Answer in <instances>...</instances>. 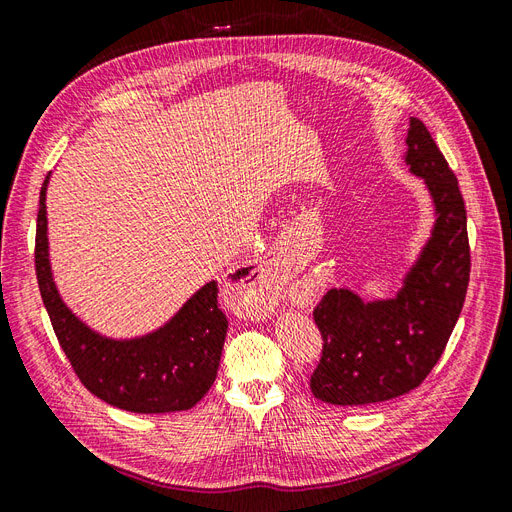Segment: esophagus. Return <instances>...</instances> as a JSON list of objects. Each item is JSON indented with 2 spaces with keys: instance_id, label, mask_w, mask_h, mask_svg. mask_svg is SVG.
<instances>
[{
  "instance_id": "34e87169",
  "label": "esophagus",
  "mask_w": 512,
  "mask_h": 512,
  "mask_svg": "<svg viewBox=\"0 0 512 512\" xmlns=\"http://www.w3.org/2000/svg\"><path fill=\"white\" fill-rule=\"evenodd\" d=\"M280 265H265V267H254L245 269L241 280L235 282V288L243 292L247 297V307L252 309V314L265 316L269 309H273L275 290L280 286Z\"/></svg>"
}]
</instances>
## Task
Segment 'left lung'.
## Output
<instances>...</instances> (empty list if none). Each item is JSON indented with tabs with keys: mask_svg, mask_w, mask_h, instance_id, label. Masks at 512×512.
I'll use <instances>...</instances> for the list:
<instances>
[{
	"mask_svg": "<svg viewBox=\"0 0 512 512\" xmlns=\"http://www.w3.org/2000/svg\"><path fill=\"white\" fill-rule=\"evenodd\" d=\"M404 164L423 179L433 226L393 299L365 301L331 288L314 309L322 359L312 393L333 406H369L406 395L442 356L470 282L466 205L457 177L421 119H410Z\"/></svg>",
	"mask_w": 512,
	"mask_h": 512,
	"instance_id": "1",
	"label": "left lung"
}]
</instances>
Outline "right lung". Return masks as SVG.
<instances>
[{"instance_id": "obj_1", "label": "right lung", "mask_w": 512, "mask_h": 512, "mask_svg": "<svg viewBox=\"0 0 512 512\" xmlns=\"http://www.w3.org/2000/svg\"><path fill=\"white\" fill-rule=\"evenodd\" d=\"M40 190L36 226V275L55 335L87 391L115 408L164 414L194 408L213 386L222 359L228 320L211 280L175 316L145 335L111 337L76 316L55 284L49 254L46 190Z\"/></svg>"}]
</instances>
